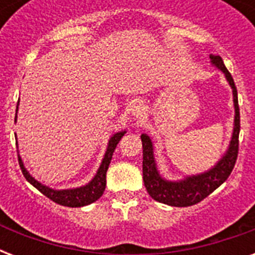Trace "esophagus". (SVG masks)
I'll return each mask as SVG.
<instances>
[{
	"instance_id": "obj_1",
	"label": "esophagus",
	"mask_w": 255,
	"mask_h": 255,
	"mask_svg": "<svg viewBox=\"0 0 255 255\" xmlns=\"http://www.w3.org/2000/svg\"><path fill=\"white\" fill-rule=\"evenodd\" d=\"M132 114H133V116H135L136 120H143L144 116H145L144 107H141V106H136V107H133V110H132Z\"/></svg>"
}]
</instances>
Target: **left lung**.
<instances>
[{
	"label": "left lung",
	"mask_w": 255,
	"mask_h": 255,
	"mask_svg": "<svg viewBox=\"0 0 255 255\" xmlns=\"http://www.w3.org/2000/svg\"><path fill=\"white\" fill-rule=\"evenodd\" d=\"M212 63L216 65L222 73L225 74L229 85L233 88L234 108H236V118H234V131L230 141L229 149L225 156L218 161L210 170L197 176H192L178 182L165 181L160 177L156 169L155 159H153V147L151 139L147 135H141L143 143V180L145 189L153 200L170 206H190L198 204L204 198L208 197L212 192L217 189L222 182L226 181L233 170L238 156V136H240V107H238L237 87L234 85L232 74L224 65V61L220 55H210Z\"/></svg>",
	"instance_id": "8db88e82"
}]
</instances>
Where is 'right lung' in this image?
Listing matches in <instances>:
<instances>
[{"instance_id": "add662e5", "label": "right lung", "mask_w": 255, "mask_h": 255, "mask_svg": "<svg viewBox=\"0 0 255 255\" xmlns=\"http://www.w3.org/2000/svg\"><path fill=\"white\" fill-rule=\"evenodd\" d=\"M15 119H17V115H15ZM126 133V131L118 132L115 135L112 136L110 139V143H108V148L106 155H104V159L102 161V165H100L98 173L95 174V177L92 178L91 181L88 182L86 186H81V188H77V189H67V190H54L50 189L47 186L42 185L41 182H38L37 180H34L31 176L29 174V172L25 169L23 167V163H22L21 157L18 156V163H19V167H21L22 173L25 176V178L33 186H35L41 193H43L47 198H50L51 201L57 202L59 205L63 206H70V208H78V206H85L88 204H92L95 202L98 198L102 197L104 189H106V173H107L108 165L111 163L112 155H114V151H115L116 145L120 141V139L123 137V135Z\"/></svg>"}]
</instances>
